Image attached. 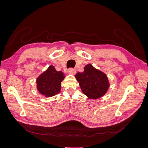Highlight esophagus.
<instances>
[{"label":"esophagus","instance_id":"34e87169","mask_svg":"<svg viewBox=\"0 0 148 148\" xmlns=\"http://www.w3.org/2000/svg\"><path fill=\"white\" fill-rule=\"evenodd\" d=\"M68 73H70V74H72V75H75V74H76V70L73 68H70L68 70Z\"/></svg>","mask_w":148,"mask_h":148}]
</instances>
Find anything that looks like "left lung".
I'll list each match as a JSON object with an SVG mask.
<instances>
[{
    "mask_svg": "<svg viewBox=\"0 0 148 148\" xmlns=\"http://www.w3.org/2000/svg\"><path fill=\"white\" fill-rule=\"evenodd\" d=\"M75 77L83 92L90 99H97L104 95L109 86L106 74L91 64L85 66L83 72L77 73Z\"/></svg>",
    "mask_w": 148,
    "mask_h": 148,
    "instance_id": "left-lung-1",
    "label": "left lung"
}]
</instances>
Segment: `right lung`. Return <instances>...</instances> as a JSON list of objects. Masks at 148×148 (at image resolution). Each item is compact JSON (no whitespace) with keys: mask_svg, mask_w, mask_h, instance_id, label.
<instances>
[{"mask_svg":"<svg viewBox=\"0 0 148 148\" xmlns=\"http://www.w3.org/2000/svg\"><path fill=\"white\" fill-rule=\"evenodd\" d=\"M65 78L62 71H57L55 67L51 65L37 78L38 91L47 97H51L60 91L61 82Z\"/></svg>","mask_w":148,"mask_h":148,"instance_id":"add662e5","label":"right lung"}]
</instances>
